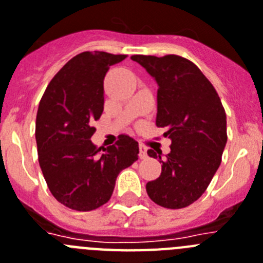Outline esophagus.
<instances>
[{
	"label": "esophagus",
	"mask_w": 263,
	"mask_h": 263,
	"mask_svg": "<svg viewBox=\"0 0 263 263\" xmlns=\"http://www.w3.org/2000/svg\"><path fill=\"white\" fill-rule=\"evenodd\" d=\"M147 147H145V145H143V144H140L139 145V158L140 159H145L147 158Z\"/></svg>",
	"instance_id": "obj_1"
}]
</instances>
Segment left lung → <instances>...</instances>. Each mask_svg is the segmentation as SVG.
I'll list each match as a JSON object with an SVG mask.
<instances>
[{"label": "left lung", "mask_w": 263, "mask_h": 263, "mask_svg": "<svg viewBox=\"0 0 263 263\" xmlns=\"http://www.w3.org/2000/svg\"><path fill=\"white\" fill-rule=\"evenodd\" d=\"M158 84L156 125L171 139V151L148 149L162 160V174L147 183V194L165 209H183L199 199L222 160L227 142L226 112L217 90L184 57L135 54Z\"/></svg>", "instance_id": "left-lung-1"}]
</instances>
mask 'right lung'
Masks as SVG:
<instances>
[{
    "label": "right lung",
    "instance_id": "1",
    "mask_svg": "<svg viewBox=\"0 0 263 263\" xmlns=\"http://www.w3.org/2000/svg\"><path fill=\"white\" fill-rule=\"evenodd\" d=\"M125 54L83 52L46 87L36 118L39 162L52 195L64 206L90 211L111 198L121 170L138 160L139 144L120 135L101 148L90 142L104 109V77Z\"/></svg>",
    "mask_w": 263,
    "mask_h": 263
}]
</instances>
